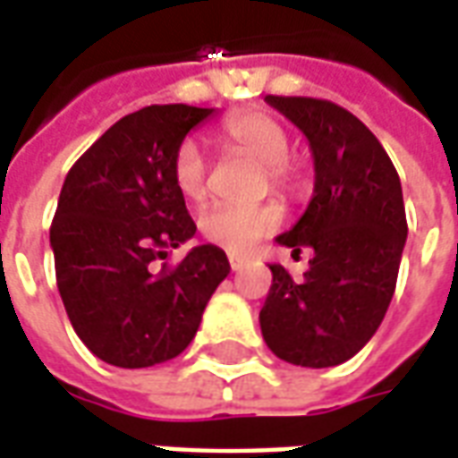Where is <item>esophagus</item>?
Masks as SVG:
<instances>
[{
    "label": "esophagus",
    "mask_w": 458,
    "mask_h": 458,
    "mask_svg": "<svg viewBox=\"0 0 458 458\" xmlns=\"http://www.w3.org/2000/svg\"><path fill=\"white\" fill-rule=\"evenodd\" d=\"M228 262H230V269H233V272H240V269L248 265V259L240 258V255H230Z\"/></svg>",
    "instance_id": "obj_1"
}]
</instances>
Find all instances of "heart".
Returning a JSON list of instances; mask_svg holds the SVG:
<instances>
[{
	"mask_svg": "<svg viewBox=\"0 0 458 458\" xmlns=\"http://www.w3.org/2000/svg\"><path fill=\"white\" fill-rule=\"evenodd\" d=\"M220 137L240 154H248L265 166L267 186L292 191L297 174L289 164L292 137L287 127L267 113L235 114L220 124ZM174 186L186 200H200L208 189V159L196 141H181L171 161ZM282 223V210L275 203L259 206H228L218 203L200 216V233L230 252H248L259 240L275 233Z\"/></svg>",
	"mask_w": 458,
	"mask_h": 458,
	"instance_id": "obj_1",
	"label": "heart"
}]
</instances>
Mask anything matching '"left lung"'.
<instances>
[{"instance_id":"left-lung-1","label":"left lung","mask_w":458,"mask_h":458,"mask_svg":"<svg viewBox=\"0 0 458 458\" xmlns=\"http://www.w3.org/2000/svg\"><path fill=\"white\" fill-rule=\"evenodd\" d=\"M265 100L307 134L317 181L304 216L277 238L294 255L314 250V258L304 279L269 265L262 338L287 363L331 368L373 338L390 307L407 240L403 186L377 137L341 105Z\"/></svg>"}]
</instances>
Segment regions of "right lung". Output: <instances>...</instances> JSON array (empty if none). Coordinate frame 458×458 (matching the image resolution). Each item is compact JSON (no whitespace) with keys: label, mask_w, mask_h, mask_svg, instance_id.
Returning <instances> with one entry per match:
<instances>
[{"label":"right lung","mask_w":458,"mask_h":458,"mask_svg":"<svg viewBox=\"0 0 458 458\" xmlns=\"http://www.w3.org/2000/svg\"><path fill=\"white\" fill-rule=\"evenodd\" d=\"M208 107L149 105L114 122L68 171L51 223L55 284L75 334L117 368L166 363L199 331L230 262L199 245L153 269L196 235L171 161Z\"/></svg>","instance_id":"add662e5"}]
</instances>
